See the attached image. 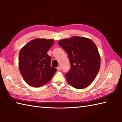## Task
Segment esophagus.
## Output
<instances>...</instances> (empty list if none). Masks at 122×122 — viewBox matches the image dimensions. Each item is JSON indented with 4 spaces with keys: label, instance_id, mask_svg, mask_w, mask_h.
<instances>
[{
    "label": "esophagus",
    "instance_id": "obj_1",
    "mask_svg": "<svg viewBox=\"0 0 122 122\" xmlns=\"http://www.w3.org/2000/svg\"><path fill=\"white\" fill-rule=\"evenodd\" d=\"M61 68L60 66H58V67H57V71H60Z\"/></svg>",
    "mask_w": 122,
    "mask_h": 122
}]
</instances>
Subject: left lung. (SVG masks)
<instances>
[{
    "mask_svg": "<svg viewBox=\"0 0 122 122\" xmlns=\"http://www.w3.org/2000/svg\"><path fill=\"white\" fill-rule=\"evenodd\" d=\"M58 44L68 55L71 70L66 74L67 82L73 87H87L96 78L100 68L101 56L91 39L75 36L62 39Z\"/></svg>",
    "mask_w": 122,
    "mask_h": 122,
    "instance_id": "8db88e82",
    "label": "left lung"
}]
</instances>
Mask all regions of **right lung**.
I'll use <instances>...</instances> for the list:
<instances>
[{"instance_id":"add662e5","label":"right lung","mask_w":122,"mask_h":122,"mask_svg":"<svg viewBox=\"0 0 122 122\" xmlns=\"http://www.w3.org/2000/svg\"><path fill=\"white\" fill-rule=\"evenodd\" d=\"M53 39L37 38L30 41L20 49L19 69L25 81L30 86L39 87L51 81L56 69L51 66V57L47 51Z\"/></svg>"}]
</instances>
